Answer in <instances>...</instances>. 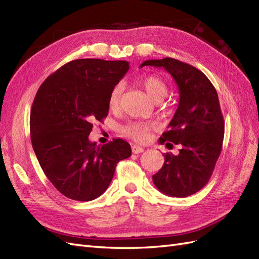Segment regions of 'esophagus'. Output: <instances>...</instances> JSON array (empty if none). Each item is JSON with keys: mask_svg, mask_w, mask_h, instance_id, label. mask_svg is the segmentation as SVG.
Instances as JSON below:
<instances>
[{"mask_svg": "<svg viewBox=\"0 0 259 259\" xmlns=\"http://www.w3.org/2000/svg\"><path fill=\"white\" fill-rule=\"evenodd\" d=\"M132 153L135 154H139V153H142V152L144 151V149L142 147H139V145H132Z\"/></svg>", "mask_w": 259, "mask_h": 259, "instance_id": "esophagus-1", "label": "esophagus"}]
</instances>
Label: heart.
Listing matches in <instances>:
<instances>
[{
	"mask_svg": "<svg viewBox=\"0 0 259 259\" xmlns=\"http://www.w3.org/2000/svg\"><path fill=\"white\" fill-rule=\"evenodd\" d=\"M141 85L147 92V94L152 101L158 103L163 101L166 97L168 93V86L164 79L157 75H149L141 79ZM122 93V85L117 84L114 89L111 90L108 97V107L110 110L115 111L119 108L120 105V98ZM153 128V123L150 122H139L134 121L129 122L122 127L121 132L123 135L130 138H134L136 140L143 141L148 137V131Z\"/></svg>",
	"mask_w": 259,
	"mask_h": 259,
	"instance_id": "b5f03b06",
	"label": "heart"
}]
</instances>
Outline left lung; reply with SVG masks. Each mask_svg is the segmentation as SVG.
Wrapping results in <instances>:
<instances>
[{
    "label": "left lung",
    "instance_id": "8db88e82",
    "mask_svg": "<svg viewBox=\"0 0 259 259\" xmlns=\"http://www.w3.org/2000/svg\"><path fill=\"white\" fill-rule=\"evenodd\" d=\"M163 68L173 76L180 91V103L160 138V143L180 144V154H164L162 168L152 180L161 193L187 197L204 187L221 153L224 120L214 86L195 66L173 58L147 60L140 66Z\"/></svg>",
    "mask_w": 259,
    "mask_h": 259
}]
</instances>
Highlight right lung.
<instances>
[{"mask_svg":"<svg viewBox=\"0 0 259 259\" xmlns=\"http://www.w3.org/2000/svg\"><path fill=\"white\" fill-rule=\"evenodd\" d=\"M128 70L122 60H73L46 78L35 96L32 148L51 184L73 200L90 201L104 194L117 163L131 155L122 139L104 145L89 140L93 122L107 117L110 92Z\"/></svg>","mask_w":259,"mask_h":259,"instance_id":"obj_1","label":"right lung"}]
</instances>
